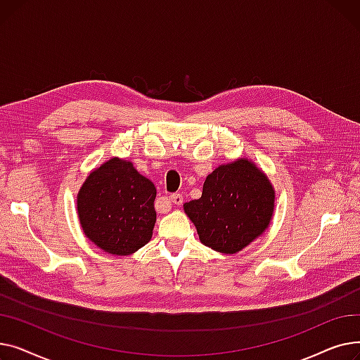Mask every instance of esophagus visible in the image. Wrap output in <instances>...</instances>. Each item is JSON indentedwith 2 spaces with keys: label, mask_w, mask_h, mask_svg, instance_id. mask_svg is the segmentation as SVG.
Masks as SVG:
<instances>
[{
  "label": "esophagus",
  "mask_w": 360,
  "mask_h": 360,
  "mask_svg": "<svg viewBox=\"0 0 360 360\" xmlns=\"http://www.w3.org/2000/svg\"><path fill=\"white\" fill-rule=\"evenodd\" d=\"M170 198V201H172L175 205H182V202H184V197H182V194H172L169 197Z\"/></svg>",
  "instance_id": "obj_1"
}]
</instances>
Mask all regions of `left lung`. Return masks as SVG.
Here are the masks:
<instances>
[{
    "instance_id": "obj_1",
    "label": "left lung",
    "mask_w": 360,
    "mask_h": 360,
    "mask_svg": "<svg viewBox=\"0 0 360 360\" xmlns=\"http://www.w3.org/2000/svg\"><path fill=\"white\" fill-rule=\"evenodd\" d=\"M274 188L248 159L220 165L205 178L198 200L184 204L200 240L217 252L236 254L269 228Z\"/></svg>"
}]
</instances>
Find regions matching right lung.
<instances>
[{
    "mask_svg": "<svg viewBox=\"0 0 360 360\" xmlns=\"http://www.w3.org/2000/svg\"><path fill=\"white\" fill-rule=\"evenodd\" d=\"M156 186L131 162L112 158L87 176L77 194L84 235L108 254L131 255L151 239Z\"/></svg>",
    "mask_w": 360,
    "mask_h": 360,
    "instance_id": "obj_1",
    "label": "right lung"
}]
</instances>
